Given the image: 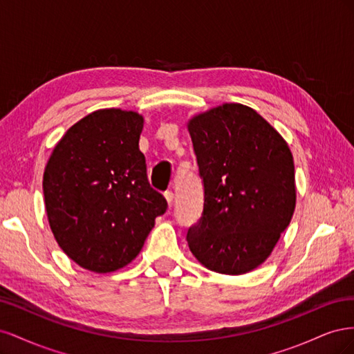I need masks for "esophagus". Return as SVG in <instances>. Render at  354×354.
Returning a JSON list of instances; mask_svg holds the SVG:
<instances>
[{"label": "esophagus", "mask_w": 354, "mask_h": 354, "mask_svg": "<svg viewBox=\"0 0 354 354\" xmlns=\"http://www.w3.org/2000/svg\"><path fill=\"white\" fill-rule=\"evenodd\" d=\"M165 199H167V203H168L169 208L174 205V194H173V192H165Z\"/></svg>", "instance_id": "esophagus-1"}]
</instances>
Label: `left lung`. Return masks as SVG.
I'll list each match as a JSON object with an SVG mask.
<instances>
[{
  "label": "left lung",
  "instance_id": "obj_1",
  "mask_svg": "<svg viewBox=\"0 0 354 354\" xmlns=\"http://www.w3.org/2000/svg\"><path fill=\"white\" fill-rule=\"evenodd\" d=\"M203 178V212L187 232L208 270L238 276L273 252L297 202L294 158L285 138L250 106L223 103L186 122Z\"/></svg>",
  "mask_w": 354,
  "mask_h": 354
}]
</instances>
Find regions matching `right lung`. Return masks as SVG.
Segmentation results:
<instances>
[{
    "label": "right lung",
    "mask_w": 354,
    "mask_h": 354,
    "mask_svg": "<svg viewBox=\"0 0 354 354\" xmlns=\"http://www.w3.org/2000/svg\"><path fill=\"white\" fill-rule=\"evenodd\" d=\"M145 118L99 109L75 122L53 149L42 177L50 229L85 270L111 273L142 251L165 198L147 181L138 149Z\"/></svg>",
    "instance_id": "1"
}]
</instances>
